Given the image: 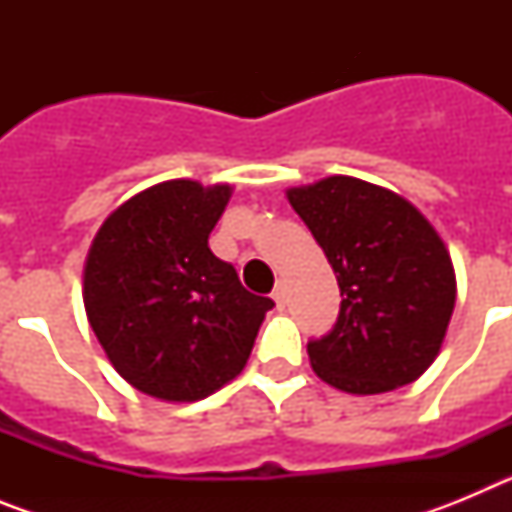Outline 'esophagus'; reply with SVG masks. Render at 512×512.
<instances>
[{
    "instance_id": "obj_1",
    "label": "esophagus",
    "mask_w": 512,
    "mask_h": 512,
    "mask_svg": "<svg viewBox=\"0 0 512 512\" xmlns=\"http://www.w3.org/2000/svg\"><path fill=\"white\" fill-rule=\"evenodd\" d=\"M271 297H274V302H277V307H284V297H287V292H284V284L277 282V287H274V292H271Z\"/></svg>"
}]
</instances>
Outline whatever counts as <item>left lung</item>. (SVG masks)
<instances>
[{"instance_id": "1", "label": "left lung", "mask_w": 512, "mask_h": 512, "mask_svg": "<svg viewBox=\"0 0 512 512\" xmlns=\"http://www.w3.org/2000/svg\"><path fill=\"white\" fill-rule=\"evenodd\" d=\"M287 200L341 287L333 330L307 343L315 374L351 395L415 382L441 351L456 302L441 235L400 194L354 176L292 187Z\"/></svg>"}]
</instances>
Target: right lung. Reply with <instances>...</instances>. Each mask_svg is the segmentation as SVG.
<instances>
[{
  "instance_id": "1",
  "label": "right lung",
  "mask_w": 512,
  "mask_h": 512,
  "mask_svg": "<svg viewBox=\"0 0 512 512\" xmlns=\"http://www.w3.org/2000/svg\"><path fill=\"white\" fill-rule=\"evenodd\" d=\"M230 192L192 179L148 187L104 220L89 248V325L117 374L158 400H202L238 377L274 307L207 246Z\"/></svg>"
}]
</instances>
